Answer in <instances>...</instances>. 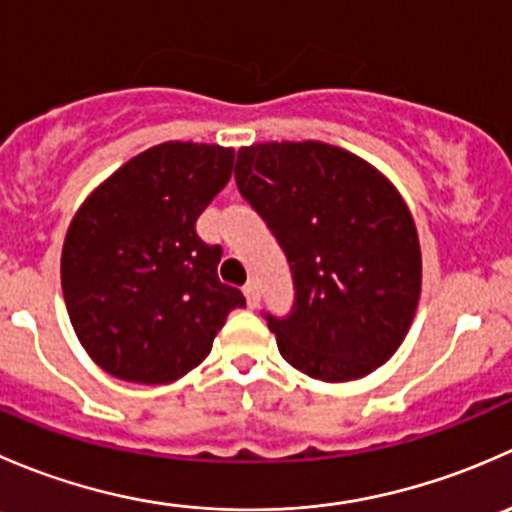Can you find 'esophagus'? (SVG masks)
Masks as SVG:
<instances>
[{"label":"esophagus","mask_w":512,"mask_h":512,"mask_svg":"<svg viewBox=\"0 0 512 512\" xmlns=\"http://www.w3.org/2000/svg\"><path fill=\"white\" fill-rule=\"evenodd\" d=\"M242 292H245L247 307H250V309L260 307V285H257L255 280H252V282H247V285H245V289H242Z\"/></svg>","instance_id":"esophagus-1"}]
</instances>
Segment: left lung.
<instances>
[{
  "mask_svg": "<svg viewBox=\"0 0 512 512\" xmlns=\"http://www.w3.org/2000/svg\"><path fill=\"white\" fill-rule=\"evenodd\" d=\"M235 183L292 270V312H265L285 361L322 381L361 379L389 361L421 297L416 225L394 185L319 141L240 148Z\"/></svg>",
  "mask_w": 512,
  "mask_h": 512,
  "instance_id": "8db88e82",
  "label": "left lung"
}]
</instances>
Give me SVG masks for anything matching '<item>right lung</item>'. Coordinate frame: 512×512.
<instances>
[{"label": "right lung", "instance_id": "1", "mask_svg": "<svg viewBox=\"0 0 512 512\" xmlns=\"http://www.w3.org/2000/svg\"><path fill=\"white\" fill-rule=\"evenodd\" d=\"M232 163V148L160 143L98 185L71 220L66 309L86 352L116 379H180L210 354L227 314L245 307L240 289L218 280L223 247L195 232Z\"/></svg>", "mask_w": 512, "mask_h": 512}]
</instances>
